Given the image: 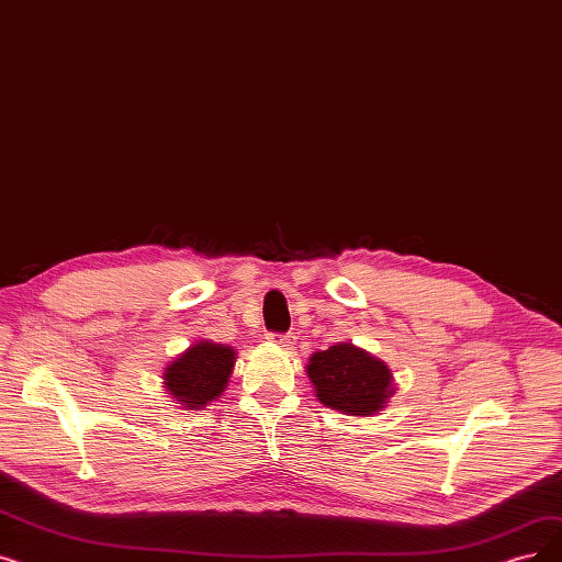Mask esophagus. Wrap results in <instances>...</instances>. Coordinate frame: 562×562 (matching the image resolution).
Segmentation results:
<instances>
[{
	"mask_svg": "<svg viewBox=\"0 0 562 562\" xmlns=\"http://www.w3.org/2000/svg\"><path fill=\"white\" fill-rule=\"evenodd\" d=\"M268 339H271L273 345H278V347H282V349H294L299 337H296L294 333H286V335H282V333H271V335H268Z\"/></svg>",
	"mask_w": 562,
	"mask_h": 562,
	"instance_id": "1",
	"label": "esophagus"
}]
</instances>
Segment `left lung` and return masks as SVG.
Wrapping results in <instances>:
<instances>
[{
	"mask_svg": "<svg viewBox=\"0 0 562 562\" xmlns=\"http://www.w3.org/2000/svg\"><path fill=\"white\" fill-rule=\"evenodd\" d=\"M307 376L319 402L347 416H374L395 395L387 364L349 341L312 353Z\"/></svg>",
	"mask_w": 562,
	"mask_h": 562,
	"instance_id": "obj_1",
	"label": "left lung"
}]
</instances>
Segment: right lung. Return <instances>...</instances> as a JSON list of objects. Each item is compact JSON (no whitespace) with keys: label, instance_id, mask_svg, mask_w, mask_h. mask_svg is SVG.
Returning a JSON list of instances; mask_svg holds the SVG:
<instances>
[{"label":"right lung","instance_id":"obj_1","mask_svg":"<svg viewBox=\"0 0 562 562\" xmlns=\"http://www.w3.org/2000/svg\"><path fill=\"white\" fill-rule=\"evenodd\" d=\"M236 351L215 341L200 339L165 368V387L183 408L198 411L217 400L227 387Z\"/></svg>","mask_w":562,"mask_h":562}]
</instances>
